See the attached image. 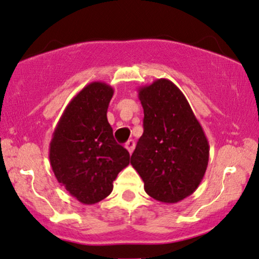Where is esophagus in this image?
<instances>
[{"label": "esophagus", "mask_w": 259, "mask_h": 259, "mask_svg": "<svg viewBox=\"0 0 259 259\" xmlns=\"http://www.w3.org/2000/svg\"><path fill=\"white\" fill-rule=\"evenodd\" d=\"M125 148L127 149V152H129V153L132 154L133 151H134V148H135V141H134V140H129V141L125 143Z\"/></svg>", "instance_id": "1"}]
</instances>
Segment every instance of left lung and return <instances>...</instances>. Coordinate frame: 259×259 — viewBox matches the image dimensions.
I'll list each match as a JSON object with an SVG mask.
<instances>
[{
	"instance_id": "obj_1",
	"label": "left lung",
	"mask_w": 259,
	"mask_h": 259,
	"mask_svg": "<svg viewBox=\"0 0 259 259\" xmlns=\"http://www.w3.org/2000/svg\"><path fill=\"white\" fill-rule=\"evenodd\" d=\"M143 134L130 164L155 200L174 204L195 192L208 163V142L183 93L160 78L139 88Z\"/></svg>"
}]
</instances>
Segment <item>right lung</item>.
Returning a JSON list of instances; mask_svg holds the SVG:
<instances>
[{
    "label": "right lung",
    "mask_w": 259,
    "mask_h": 259,
    "mask_svg": "<svg viewBox=\"0 0 259 259\" xmlns=\"http://www.w3.org/2000/svg\"><path fill=\"white\" fill-rule=\"evenodd\" d=\"M113 88L104 82L85 85L66 106L49 145L58 182L85 205L111 194L113 181L129 165L130 154L113 138L107 108Z\"/></svg>",
    "instance_id": "obj_1"
}]
</instances>
